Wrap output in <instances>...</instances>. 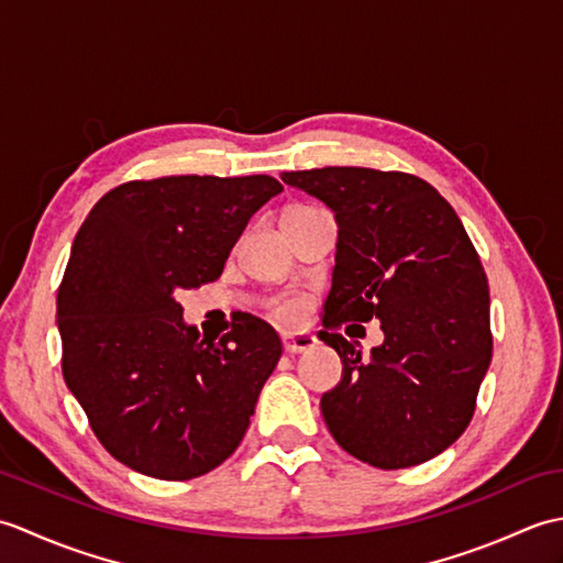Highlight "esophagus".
<instances>
[{"mask_svg":"<svg viewBox=\"0 0 563 563\" xmlns=\"http://www.w3.org/2000/svg\"><path fill=\"white\" fill-rule=\"evenodd\" d=\"M319 341L312 333H283V349L285 353H305L312 351Z\"/></svg>","mask_w":563,"mask_h":563,"instance_id":"obj_1","label":"esophagus"}]
</instances>
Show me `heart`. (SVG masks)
<instances>
[{"label":"heart","mask_w":563,"mask_h":563,"mask_svg":"<svg viewBox=\"0 0 563 563\" xmlns=\"http://www.w3.org/2000/svg\"><path fill=\"white\" fill-rule=\"evenodd\" d=\"M307 208H312V206H292V208L285 210L283 214H290V212H297V210H307ZM273 314H275V319H280V321H297V319L302 317V305L295 302V300H285L280 305H275Z\"/></svg>","instance_id":"1"}]
</instances>
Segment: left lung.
<instances>
[{
  "label": "left lung",
  "instance_id": "8db88e82",
  "mask_svg": "<svg viewBox=\"0 0 563 563\" xmlns=\"http://www.w3.org/2000/svg\"><path fill=\"white\" fill-rule=\"evenodd\" d=\"M283 181L324 200L339 222L319 331L343 363L341 382L321 397L333 440L377 470L433 460L470 426L494 351L470 234L413 174L324 166L285 172ZM369 318L383 321L386 343L363 362L340 327Z\"/></svg>",
  "mask_w": 563,
  "mask_h": 563
}]
</instances>
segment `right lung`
I'll list each match as a JSON object with an SVG mask.
<instances>
[{"label":"right lung","mask_w":563,"mask_h":563,"mask_svg":"<svg viewBox=\"0 0 563 563\" xmlns=\"http://www.w3.org/2000/svg\"><path fill=\"white\" fill-rule=\"evenodd\" d=\"M273 176H162L109 190L57 288L63 375L93 435L130 470L188 482L239 448L283 345L244 314L220 341L184 324L181 290L220 278Z\"/></svg>","instance_id":"add662e5"}]
</instances>
